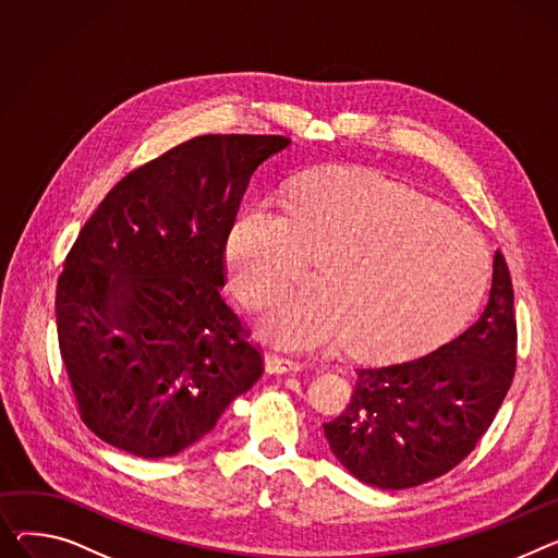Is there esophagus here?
Instances as JSON below:
<instances>
[{
    "mask_svg": "<svg viewBox=\"0 0 558 558\" xmlns=\"http://www.w3.org/2000/svg\"><path fill=\"white\" fill-rule=\"evenodd\" d=\"M265 367H267V373H271V375H287V373H295V369H301L303 363L295 361V359H289V356H282L278 352H267L265 354Z\"/></svg>",
    "mask_w": 558,
    "mask_h": 558,
    "instance_id": "34e87169",
    "label": "esophagus"
}]
</instances>
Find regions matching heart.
Segmentation results:
<instances>
[{"label": "heart", "instance_id": "obj_1", "mask_svg": "<svg viewBox=\"0 0 558 558\" xmlns=\"http://www.w3.org/2000/svg\"><path fill=\"white\" fill-rule=\"evenodd\" d=\"M301 253L320 255L314 291L289 295L259 320V333L289 350L341 339L375 359L424 350L466 320L489 276L487 244L466 219L375 172L310 177L280 215L244 208L227 240L238 301L271 305Z\"/></svg>", "mask_w": 558, "mask_h": 558}]
</instances>
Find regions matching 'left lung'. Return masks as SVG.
I'll return each mask as SVG.
<instances>
[{
	"label": "left lung",
	"instance_id": "obj_1",
	"mask_svg": "<svg viewBox=\"0 0 558 558\" xmlns=\"http://www.w3.org/2000/svg\"><path fill=\"white\" fill-rule=\"evenodd\" d=\"M513 367V289L496 251L482 316L426 356L356 369L350 405L323 424L329 449L365 485L392 492L424 485L475 449L511 386Z\"/></svg>",
	"mask_w": 558,
	"mask_h": 558
}]
</instances>
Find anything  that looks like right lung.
Here are the masks:
<instances>
[{
  "label": "right lung",
  "instance_id": "right-lung-1",
  "mask_svg": "<svg viewBox=\"0 0 558 558\" xmlns=\"http://www.w3.org/2000/svg\"><path fill=\"white\" fill-rule=\"evenodd\" d=\"M289 143L185 141L123 177L71 246L56 291L60 354L83 422L111 447L177 456L263 375L219 289L246 185Z\"/></svg>",
  "mask_w": 558,
  "mask_h": 558
}]
</instances>
